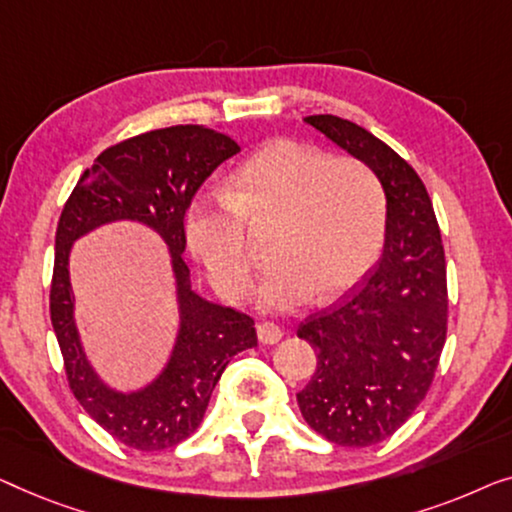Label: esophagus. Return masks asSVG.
Returning a JSON list of instances; mask_svg holds the SVG:
<instances>
[{
  "mask_svg": "<svg viewBox=\"0 0 512 512\" xmlns=\"http://www.w3.org/2000/svg\"><path fill=\"white\" fill-rule=\"evenodd\" d=\"M257 338H259V343L273 345L283 338V329H280L278 325H273V322H262V325H257Z\"/></svg>",
  "mask_w": 512,
  "mask_h": 512,
  "instance_id": "esophagus-1",
  "label": "esophagus"
}]
</instances>
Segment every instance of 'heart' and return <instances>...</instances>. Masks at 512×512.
Masks as SVG:
<instances>
[{
  "instance_id": "b5f03b06",
  "label": "heart",
  "mask_w": 512,
  "mask_h": 512,
  "mask_svg": "<svg viewBox=\"0 0 512 512\" xmlns=\"http://www.w3.org/2000/svg\"><path fill=\"white\" fill-rule=\"evenodd\" d=\"M280 222L278 266L257 287L266 311H290L315 292L336 299L371 269L385 239L380 178L357 157H329L297 139L266 143L234 171L225 194H201L185 218L187 246L227 299L250 292L248 225Z\"/></svg>"
}]
</instances>
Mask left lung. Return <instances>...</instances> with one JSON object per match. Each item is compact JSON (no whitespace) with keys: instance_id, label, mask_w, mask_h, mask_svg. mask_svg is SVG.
Listing matches in <instances>:
<instances>
[{"instance_id":"8db88e82","label":"left lung","mask_w":512,"mask_h":512,"mask_svg":"<svg viewBox=\"0 0 512 512\" xmlns=\"http://www.w3.org/2000/svg\"><path fill=\"white\" fill-rule=\"evenodd\" d=\"M304 120L369 164L387 199L378 264L297 331L318 350L313 378L297 394L301 415L327 441L366 448L390 438L434 380L448 331L441 229L427 187L387 143L336 115Z\"/></svg>"}]
</instances>
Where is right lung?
Segmentation results:
<instances>
[{
  "mask_svg": "<svg viewBox=\"0 0 512 512\" xmlns=\"http://www.w3.org/2000/svg\"><path fill=\"white\" fill-rule=\"evenodd\" d=\"M232 136L204 125L153 129L106 148L78 178L55 232L50 322L60 343L69 390L99 427L134 450H167L194 434L229 359L255 348V320L201 299L190 285L185 211L201 183L239 153ZM115 219L141 221L172 253L182 325L175 352L153 384L118 393L99 379L82 352L73 322L68 253L76 238Z\"/></svg>",
  "mask_w": 512,
  "mask_h": 512,
  "instance_id": "1",
  "label": "right lung"
}]
</instances>
